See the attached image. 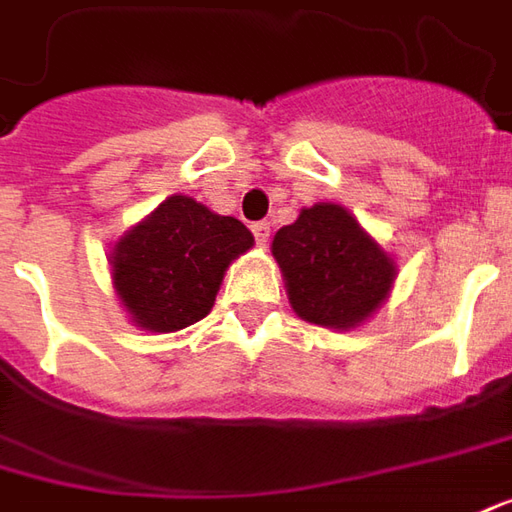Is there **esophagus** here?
<instances>
[{
  "mask_svg": "<svg viewBox=\"0 0 512 512\" xmlns=\"http://www.w3.org/2000/svg\"><path fill=\"white\" fill-rule=\"evenodd\" d=\"M252 235H255V241L260 243V246H266V243H269V224H266V221L252 224Z\"/></svg>",
  "mask_w": 512,
  "mask_h": 512,
  "instance_id": "esophagus-1",
  "label": "esophagus"
}]
</instances>
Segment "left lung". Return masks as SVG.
Returning <instances> with one entry per match:
<instances>
[{
	"label": "left lung",
	"instance_id": "obj_1",
	"mask_svg": "<svg viewBox=\"0 0 512 512\" xmlns=\"http://www.w3.org/2000/svg\"><path fill=\"white\" fill-rule=\"evenodd\" d=\"M294 314L350 330L373 316L395 283V260L339 204L305 207L271 241Z\"/></svg>",
	"mask_w": 512,
	"mask_h": 512
}]
</instances>
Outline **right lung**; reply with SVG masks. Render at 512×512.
Segmentation results:
<instances>
[{"label": "right lung", "instance_id": "right-lung-1", "mask_svg": "<svg viewBox=\"0 0 512 512\" xmlns=\"http://www.w3.org/2000/svg\"><path fill=\"white\" fill-rule=\"evenodd\" d=\"M252 232L190 196H170L111 249V283L131 322L173 333L210 314L229 263Z\"/></svg>", "mask_w": 512, "mask_h": 512}]
</instances>
